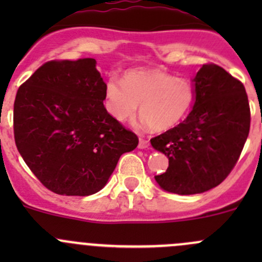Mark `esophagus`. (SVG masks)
I'll return each mask as SVG.
<instances>
[{
  "instance_id": "esophagus-1",
  "label": "esophagus",
  "mask_w": 262,
  "mask_h": 262,
  "mask_svg": "<svg viewBox=\"0 0 262 262\" xmlns=\"http://www.w3.org/2000/svg\"><path fill=\"white\" fill-rule=\"evenodd\" d=\"M148 147H149V141H147V139H144V138L139 139L138 148H141V149H146V148H148Z\"/></svg>"
}]
</instances>
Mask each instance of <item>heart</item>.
<instances>
[{"instance_id": "b5f03b06", "label": "heart", "mask_w": 262, "mask_h": 262, "mask_svg": "<svg viewBox=\"0 0 262 262\" xmlns=\"http://www.w3.org/2000/svg\"><path fill=\"white\" fill-rule=\"evenodd\" d=\"M106 109L116 120L139 114L152 130L163 132L179 124L191 109L195 100L194 84L173 77L161 70H129L123 82L110 78L105 86Z\"/></svg>"}]
</instances>
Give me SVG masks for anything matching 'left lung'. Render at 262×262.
I'll return each instance as SVG.
<instances>
[{
  "mask_svg": "<svg viewBox=\"0 0 262 262\" xmlns=\"http://www.w3.org/2000/svg\"><path fill=\"white\" fill-rule=\"evenodd\" d=\"M195 104L175 128L150 139L168 157L155 176L166 191L200 194L218 186L236 166L248 137L250 104L244 83L213 63L198 71Z\"/></svg>",
  "mask_w": 262,
  "mask_h": 262,
  "instance_id": "left-lung-1",
  "label": "left lung"
}]
</instances>
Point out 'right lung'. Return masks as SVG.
<instances>
[{
  "label": "right lung",
  "mask_w": 262,
  "mask_h": 262,
  "mask_svg": "<svg viewBox=\"0 0 262 262\" xmlns=\"http://www.w3.org/2000/svg\"><path fill=\"white\" fill-rule=\"evenodd\" d=\"M105 83L94 58L49 60L17 90L15 143L31 172L59 195L87 196L106 185L136 133L104 106Z\"/></svg>",
  "instance_id": "add662e5"
}]
</instances>
